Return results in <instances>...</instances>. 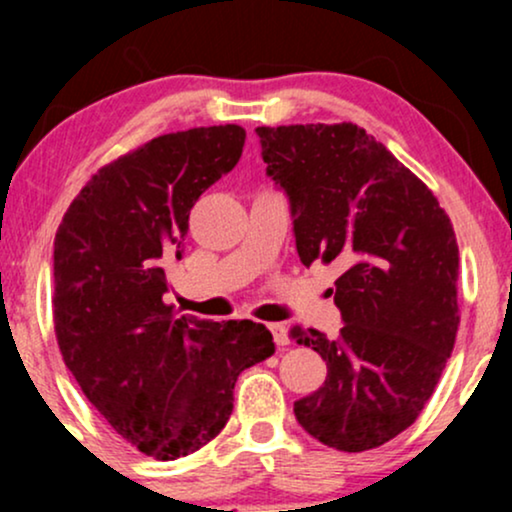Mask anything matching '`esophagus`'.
<instances>
[{
	"instance_id": "esophagus-1",
	"label": "esophagus",
	"mask_w": 512,
	"mask_h": 512,
	"mask_svg": "<svg viewBox=\"0 0 512 512\" xmlns=\"http://www.w3.org/2000/svg\"><path fill=\"white\" fill-rule=\"evenodd\" d=\"M269 330L274 334V342L279 349H284V346H289V327L284 325V322H274V325H269Z\"/></svg>"
}]
</instances>
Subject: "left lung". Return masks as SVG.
Returning <instances> with one entry per match:
<instances>
[{
	"label": "left lung",
	"instance_id": "obj_1",
	"mask_svg": "<svg viewBox=\"0 0 512 512\" xmlns=\"http://www.w3.org/2000/svg\"><path fill=\"white\" fill-rule=\"evenodd\" d=\"M267 175L286 192L298 257L334 262L337 337L293 327L327 380L293 404L330 448L363 452L421 414L455 346L460 250L433 192L366 129L257 127Z\"/></svg>",
	"mask_w": 512,
	"mask_h": 512
}]
</instances>
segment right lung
Segmentation results:
<instances>
[{
	"label": "right lung",
	"mask_w": 512,
	"mask_h": 512,
	"mask_svg": "<svg viewBox=\"0 0 512 512\" xmlns=\"http://www.w3.org/2000/svg\"><path fill=\"white\" fill-rule=\"evenodd\" d=\"M245 129L163 134L81 187L55 236V334L88 402L127 443L178 460L221 433L245 368L274 354L260 322L163 303L190 209L240 161Z\"/></svg>",
	"instance_id": "1"
}]
</instances>
